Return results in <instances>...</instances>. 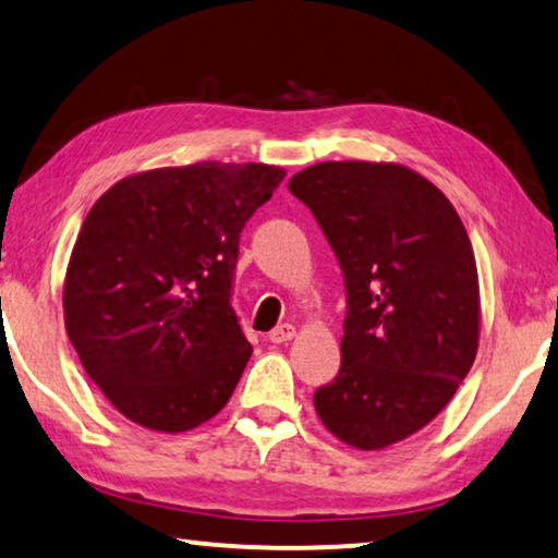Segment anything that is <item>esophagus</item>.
Returning a JSON list of instances; mask_svg holds the SVG:
<instances>
[{"instance_id":"obj_1","label":"esophagus","mask_w":558,"mask_h":558,"mask_svg":"<svg viewBox=\"0 0 558 558\" xmlns=\"http://www.w3.org/2000/svg\"><path fill=\"white\" fill-rule=\"evenodd\" d=\"M294 337H296V327H291V324H281V327H277L269 333V341L271 344H287V341H291Z\"/></svg>"}]
</instances>
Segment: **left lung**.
Instances as JSON below:
<instances>
[{"instance_id":"1","label":"left lung","mask_w":558,"mask_h":558,"mask_svg":"<svg viewBox=\"0 0 558 558\" xmlns=\"http://www.w3.org/2000/svg\"><path fill=\"white\" fill-rule=\"evenodd\" d=\"M347 281L337 379L316 389L339 441L379 451L449 404L478 349L474 250L439 186L393 161H322L291 177Z\"/></svg>"}]
</instances>
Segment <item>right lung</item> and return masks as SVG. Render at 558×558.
<instances>
[{
	"label": "right lung",
	"mask_w": 558,
	"mask_h": 558,
	"mask_svg": "<svg viewBox=\"0 0 558 558\" xmlns=\"http://www.w3.org/2000/svg\"><path fill=\"white\" fill-rule=\"evenodd\" d=\"M287 171L196 161L119 179L84 219L64 327L119 414L151 432L217 416L252 356L229 304L239 234Z\"/></svg>",
	"instance_id": "1"
}]
</instances>
